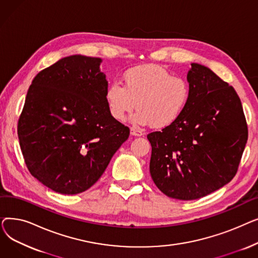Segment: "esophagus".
<instances>
[{"label": "esophagus", "mask_w": 258, "mask_h": 258, "mask_svg": "<svg viewBox=\"0 0 258 258\" xmlns=\"http://www.w3.org/2000/svg\"><path fill=\"white\" fill-rule=\"evenodd\" d=\"M131 135L132 136H137V137H141L144 135V133L139 130V128H135V127H131Z\"/></svg>", "instance_id": "esophagus-1"}]
</instances>
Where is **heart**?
Segmentation results:
<instances>
[{"label": "heart", "instance_id": "obj_1", "mask_svg": "<svg viewBox=\"0 0 258 258\" xmlns=\"http://www.w3.org/2000/svg\"><path fill=\"white\" fill-rule=\"evenodd\" d=\"M108 111L117 121H123L135 106L132 116L137 125L165 127L177 121L190 98L188 81L174 76L165 68L155 64L135 67L123 74V86L114 81L106 88Z\"/></svg>", "mask_w": 258, "mask_h": 258}]
</instances>
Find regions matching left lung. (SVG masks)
I'll return each instance as SVG.
<instances>
[{
  "mask_svg": "<svg viewBox=\"0 0 258 258\" xmlns=\"http://www.w3.org/2000/svg\"><path fill=\"white\" fill-rule=\"evenodd\" d=\"M190 98L172 124L147 135L150 171L169 198L190 201L231 181L248 140V125L233 87L207 67L191 63Z\"/></svg>",
  "mask_w": 258,
  "mask_h": 258,
  "instance_id": "8db88e82",
  "label": "left lung"
}]
</instances>
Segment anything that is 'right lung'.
I'll return each mask as SVG.
<instances>
[{"mask_svg": "<svg viewBox=\"0 0 258 258\" xmlns=\"http://www.w3.org/2000/svg\"><path fill=\"white\" fill-rule=\"evenodd\" d=\"M100 61L72 55L40 71L19 118L18 136L27 168L58 194L86 191L130 136V128L108 111Z\"/></svg>", "mask_w": 258, "mask_h": 258, "instance_id": "add662e5", "label": "right lung"}]
</instances>
